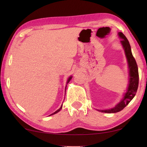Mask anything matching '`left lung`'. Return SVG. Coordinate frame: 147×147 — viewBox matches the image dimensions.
<instances>
[{
    "label": "left lung",
    "instance_id": "8db88e82",
    "mask_svg": "<svg viewBox=\"0 0 147 147\" xmlns=\"http://www.w3.org/2000/svg\"><path fill=\"white\" fill-rule=\"evenodd\" d=\"M119 36L123 39L121 41L123 47L125 52V54L127 58L128 67H129V74H130V80H129V86L127 89V91L124 94L123 98L122 100L117 105L115 108L105 109V110H100L99 111L104 113H113L119 112L125 108V107L130 103V102L132 100L133 98L135 96L137 90L138 88L139 85V73L138 65H137L135 58H134L131 51V47L126 36L122 33L119 32Z\"/></svg>",
    "mask_w": 147,
    "mask_h": 147
}]
</instances>
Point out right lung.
I'll return each mask as SVG.
<instances>
[{"label": "right lung", "instance_id": "1", "mask_svg": "<svg viewBox=\"0 0 147 147\" xmlns=\"http://www.w3.org/2000/svg\"><path fill=\"white\" fill-rule=\"evenodd\" d=\"M71 78H72V76H71V77H70V78H69L68 79V81H67V84H68V82H69V81H70V80L71 79ZM61 108H62V106H61L60 107V108H59V109H58V110H57V111H55V112H54V113H53V114H51V115H54V114H55V113H58V112H59V111L61 110Z\"/></svg>", "mask_w": 147, "mask_h": 147}]
</instances>
